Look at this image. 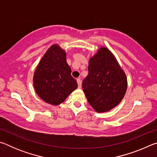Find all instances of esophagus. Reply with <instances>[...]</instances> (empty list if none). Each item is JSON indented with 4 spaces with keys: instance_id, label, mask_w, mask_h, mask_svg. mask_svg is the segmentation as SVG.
<instances>
[{
    "instance_id": "obj_1",
    "label": "esophagus",
    "mask_w": 157,
    "mask_h": 157,
    "mask_svg": "<svg viewBox=\"0 0 157 157\" xmlns=\"http://www.w3.org/2000/svg\"><path fill=\"white\" fill-rule=\"evenodd\" d=\"M77 82H78V88L80 89L82 87V81L81 79L78 78V79H77Z\"/></svg>"
}]
</instances>
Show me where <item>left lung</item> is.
<instances>
[{"label":"left lung","mask_w":157,"mask_h":157,"mask_svg":"<svg viewBox=\"0 0 157 157\" xmlns=\"http://www.w3.org/2000/svg\"><path fill=\"white\" fill-rule=\"evenodd\" d=\"M88 71L82 88L89 103L98 113L112 109L126 93L125 73L112 52L105 47H101L90 59Z\"/></svg>","instance_id":"1"}]
</instances>
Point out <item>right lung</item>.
<instances>
[{
  "label": "right lung",
  "instance_id": "1",
  "mask_svg": "<svg viewBox=\"0 0 157 157\" xmlns=\"http://www.w3.org/2000/svg\"><path fill=\"white\" fill-rule=\"evenodd\" d=\"M33 82L39 96L52 105L62 103L78 88L66 62V52L58 45H52L45 53L34 72Z\"/></svg>",
  "mask_w": 157,
  "mask_h": 157
}]
</instances>
